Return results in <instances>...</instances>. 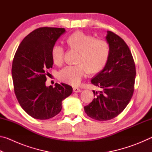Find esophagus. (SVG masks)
<instances>
[{
  "label": "esophagus",
  "instance_id": "34e87169",
  "mask_svg": "<svg viewBox=\"0 0 152 152\" xmlns=\"http://www.w3.org/2000/svg\"><path fill=\"white\" fill-rule=\"evenodd\" d=\"M73 91L74 92H80L82 91V90L79 88H77V87H74L73 88Z\"/></svg>",
  "mask_w": 152,
  "mask_h": 152
}]
</instances>
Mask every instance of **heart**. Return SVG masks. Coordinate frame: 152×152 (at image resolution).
<instances>
[{
  "instance_id": "b5f03b06",
  "label": "heart",
  "mask_w": 152,
  "mask_h": 152,
  "mask_svg": "<svg viewBox=\"0 0 152 152\" xmlns=\"http://www.w3.org/2000/svg\"><path fill=\"white\" fill-rule=\"evenodd\" d=\"M69 47L79 52L75 66H68L59 72L60 80L70 85L77 86L80 83L89 70L96 73L103 68L109 55L110 47L107 41L95 39L92 35L82 31H76L67 39ZM64 49L56 44L51 50V58L56 65H60L64 60Z\"/></svg>"
}]
</instances>
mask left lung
<instances>
[{"mask_svg": "<svg viewBox=\"0 0 152 152\" xmlns=\"http://www.w3.org/2000/svg\"><path fill=\"white\" fill-rule=\"evenodd\" d=\"M110 47L104 68L91 80L101 91H93L94 99L84 107L88 117L108 121L118 116L127 107L134 91L135 66L129 48L122 38L107 31Z\"/></svg>", "mask_w": 152, "mask_h": 152, "instance_id": "8db88e82", "label": "left lung"}]
</instances>
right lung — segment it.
I'll return each instance as SVG.
<instances>
[{
	"instance_id": "1",
	"label": "right lung",
	"mask_w": 152,
	"mask_h": 152,
	"mask_svg": "<svg viewBox=\"0 0 152 152\" xmlns=\"http://www.w3.org/2000/svg\"><path fill=\"white\" fill-rule=\"evenodd\" d=\"M66 32L64 28L41 27L25 37L15 53L12 65L14 91L20 107L34 119L55 117L62 101L72 92L68 84L45 85L47 70L52 68L51 50Z\"/></svg>"
}]
</instances>
